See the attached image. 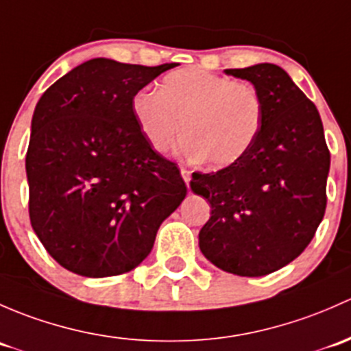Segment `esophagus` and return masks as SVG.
<instances>
[{
    "label": "esophagus",
    "mask_w": 351,
    "mask_h": 351,
    "mask_svg": "<svg viewBox=\"0 0 351 351\" xmlns=\"http://www.w3.org/2000/svg\"><path fill=\"white\" fill-rule=\"evenodd\" d=\"M180 174H182V179H184V182H186L187 186H189V182H191V172L187 171L186 167H180Z\"/></svg>",
    "instance_id": "esophagus-1"
}]
</instances>
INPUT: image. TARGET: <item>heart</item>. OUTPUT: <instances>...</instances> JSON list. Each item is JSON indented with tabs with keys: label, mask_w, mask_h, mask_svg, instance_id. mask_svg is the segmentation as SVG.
<instances>
[{
	"label": "heart",
	"mask_w": 351,
	"mask_h": 351,
	"mask_svg": "<svg viewBox=\"0 0 351 351\" xmlns=\"http://www.w3.org/2000/svg\"><path fill=\"white\" fill-rule=\"evenodd\" d=\"M132 111L155 152L171 150L184 130V154L206 167L223 169L240 160L255 142L263 104L248 82L182 69L165 75L158 91L136 93Z\"/></svg>",
	"instance_id": "1"
}]
</instances>
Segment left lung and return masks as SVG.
Listing matches in <instances>:
<instances>
[{"mask_svg": "<svg viewBox=\"0 0 351 351\" xmlns=\"http://www.w3.org/2000/svg\"><path fill=\"white\" fill-rule=\"evenodd\" d=\"M225 72L254 84L263 117L240 160L193 174V193L211 204L199 248L225 272L262 277L298 258L313 240L326 209L330 150L316 106L284 69L256 64Z\"/></svg>", "mask_w": 351, "mask_h": 351, "instance_id": "1", "label": "left lung"}]
</instances>
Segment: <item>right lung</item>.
Segmentation results:
<instances>
[{
    "label": "right lung",
    "mask_w": 351,
    "mask_h": 351,
    "mask_svg": "<svg viewBox=\"0 0 351 351\" xmlns=\"http://www.w3.org/2000/svg\"><path fill=\"white\" fill-rule=\"evenodd\" d=\"M177 64L91 59L53 82L35 106L27 152L32 228L50 256L84 277L130 272L187 187L152 150L132 99Z\"/></svg>",
    "instance_id": "add662e5"
}]
</instances>
